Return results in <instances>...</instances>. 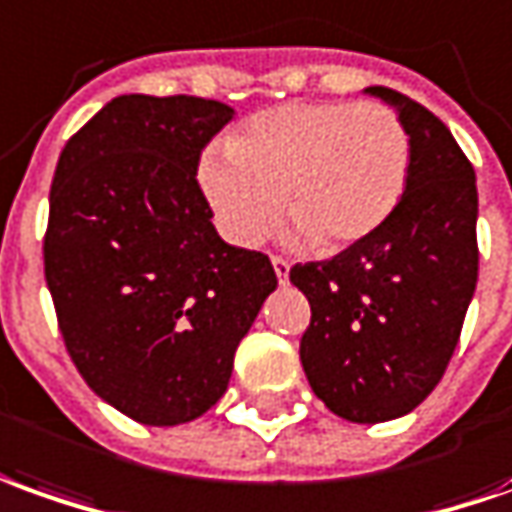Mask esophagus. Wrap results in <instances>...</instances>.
I'll list each match as a JSON object with an SVG mask.
<instances>
[{
  "mask_svg": "<svg viewBox=\"0 0 512 512\" xmlns=\"http://www.w3.org/2000/svg\"><path fill=\"white\" fill-rule=\"evenodd\" d=\"M273 270H276L278 284H287L290 281V262L284 256H273Z\"/></svg>",
  "mask_w": 512,
  "mask_h": 512,
  "instance_id": "esophagus-1",
  "label": "esophagus"
}]
</instances>
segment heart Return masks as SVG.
<instances>
[{
    "label": "heart",
    "instance_id": "obj_1",
    "mask_svg": "<svg viewBox=\"0 0 512 512\" xmlns=\"http://www.w3.org/2000/svg\"><path fill=\"white\" fill-rule=\"evenodd\" d=\"M404 122L379 102H287L250 116L200 164L222 234L256 245L290 214L317 250H343L393 217L410 181ZM282 203H277V197Z\"/></svg>",
    "mask_w": 512,
    "mask_h": 512
}]
</instances>
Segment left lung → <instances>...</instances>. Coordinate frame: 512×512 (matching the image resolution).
I'll return each instance as SVG.
<instances>
[{"label": "left lung", "instance_id": "1", "mask_svg": "<svg viewBox=\"0 0 512 512\" xmlns=\"http://www.w3.org/2000/svg\"><path fill=\"white\" fill-rule=\"evenodd\" d=\"M410 133L407 192L376 234L326 262L295 264L312 306L303 373L334 415L382 424L412 412L446 373L477 290V181L421 102L370 86Z\"/></svg>", "mask_w": 512, "mask_h": 512}]
</instances>
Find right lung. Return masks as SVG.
<instances>
[{"instance_id":"obj_1","label":"right lung","mask_w":512,"mask_h":512,"mask_svg":"<svg viewBox=\"0 0 512 512\" xmlns=\"http://www.w3.org/2000/svg\"><path fill=\"white\" fill-rule=\"evenodd\" d=\"M234 108L122 94L63 147L44 276L69 357L111 407L178 426L225 393L239 340L278 278L222 242L197 164Z\"/></svg>"}]
</instances>
